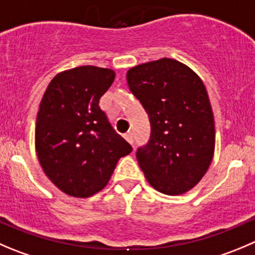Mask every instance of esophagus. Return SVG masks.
I'll return each mask as SVG.
<instances>
[{
    "label": "esophagus",
    "instance_id": "34e87169",
    "mask_svg": "<svg viewBox=\"0 0 255 255\" xmlns=\"http://www.w3.org/2000/svg\"><path fill=\"white\" fill-rule=\"evenodd\" d=\"M124 137H125V140L128 142H130V144H132L134 142V139H132V132H126L125 135H124Z\"/></svg>",
    "mask_w": 255,
    "mask_h": 255
}]
</instances>
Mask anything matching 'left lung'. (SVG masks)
Instances as JSON below:
<instances>
[{
  "label": "left lung",
  "mask_w": 255,
  "mask_h": 255,
  "mask_svg": "<svg viewBox=\"0 0 255 255\" xmlns=\"http://www.w3.org/2000/svg\"><path fill=\"white\" fill-rule=\"evenodd\" d=\"M126 79L151 125L149 142L136 152L145 178L166 195L186 193L214 155V116L202 79L168 57L131 67Z\"/></svg>",
  "instance_id": "1"
}]
</instances>
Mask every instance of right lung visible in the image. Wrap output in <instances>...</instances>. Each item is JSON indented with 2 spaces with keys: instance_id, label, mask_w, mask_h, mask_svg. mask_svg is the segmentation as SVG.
Returning <instances> with one entry per match:
<instances>
[{
  "instance_id": "right-lung-1",
  "label": "right lung",
  "mask_w": 255,
  "mask_h": 255,
  "mask_svg": "<svg viewBox=\"0 0 255 255\" xmlns=\"http://www.w3.org/2000/svg\"><path fill=\"white\" fill-rule=\"evenodd\" d=\"M115 72L87 65L51 80L36 119L35 146L47 178L65 194L89 198L108 185L132 147L109 123L99 101Z\"/></svg>"
}]
</instances>
